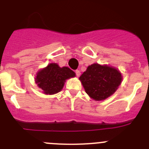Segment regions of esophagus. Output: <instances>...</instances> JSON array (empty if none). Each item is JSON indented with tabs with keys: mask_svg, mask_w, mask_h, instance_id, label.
Here are the masks:
<instances>
[{
	"mask_svg": "<svg viewBox=\"0 0 149 149\" xmlns=\"http://www.w3.org/2000/svg\"><path fill=\"white\" fill-rule=\"evenodd\" d=\"M75 73H76V76H77V77H79V76L81 75V72L79 71V70H76V71H75Z\"/></svg>",
	"mask_w": 149,
	"mask_h": 149,
	"instance_id": "obj_1",
	"label": "esophagus"
}]
</instances>
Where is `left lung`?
Masks as SVG:
<instances>
[{"mask_svg": "<svg viewBox=\"0 0 149 149\" xmlns=\"http://www.w3.org/2000/svg\"><path fill=\"white\" fill-rule=\"evenodd\" d=\"M79 80L90 98L95 101H103L118 88L122 76L116 68L95 63L87 67Z\"/></svg>", "mask_w": 149, "mask_h": 149, "instance_id": "8db88e82", "label": "left lung"}]
</instances>
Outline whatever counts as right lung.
Segmentation results:
<instances>
[{
  "mask_svg": "<svg viewBox=\"0 0 149 149\" xmlns=\"http://www.w3.org/2000/svg\"><path fill=\"white\" fill-rule=\"evenodd\" d=\"M75 76L76 73L68 67L60 68L56 63H51L39 70L35 81L44 93L53 95L62 90L67 79Z\"/></svg>",
  "mask_w": 149,
  "mask_h": 149,
  "instance_id": "obj_1",
  "label": "right lung"
}]
</instances>
